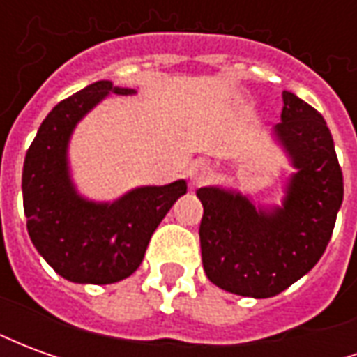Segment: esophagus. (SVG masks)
<instances>
[{
	"instance_id": "obj_1",
	"label": "esophagus",
	"mask_w": 357,
	"mask_h": 357,
	"mask_svg": "<svg viewBox=\"0 0 357 357\" xmlns=\"http://www.w3.org/2000/svg\"><path fill=\"white\" fill-rule=\"evenodd\" d=\"M187 176L191 178L193 185H201L204 181H208V178L212 176V168H210V164L204 162V160H195V162L187 168Z\"/></svg>"
}]
</instances>
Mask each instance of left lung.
Listing matches in <instances>:
<instances>
[{
  "mask_svg": "<svg viewBox=\"0 0 357 357\" xmlns=\"http://www.w3.org/2000/svg\"><path fill=\"white\" fill-rule=\"evenodd\" d=\"M277 143L294 168L281 206H256L233 189L201 187L202 266L212 283L239 296H275L319 262L335 229L342 170L323 116L283 91Z\"/></svg>",
  "mask_w": 357,
  "mask_h": 357,
  "instance_id": "left-lung-1",
  "label": "left lung"
}]
</instances>
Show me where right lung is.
<instances>
[{"instance_id": "obj_1", "label": "right lung", "mask_w": 357, "mask_h": 357, "mask_svg": "<svg viewBox=\"0 0 357 357\" xmlns=\"http://www.w3.org/2000/svg\"><path fill=\"white\" fill-rule=\"evenodd\" d=\"M110 93L133 95L99 80L61 101L26 151L22 202L28 235L43 260L73 283L110 284L139 268L151 235L181 195L185 179L132 189L112 202L84 199L68 166L76 124Z\"/></svg>"}]
</instances>
